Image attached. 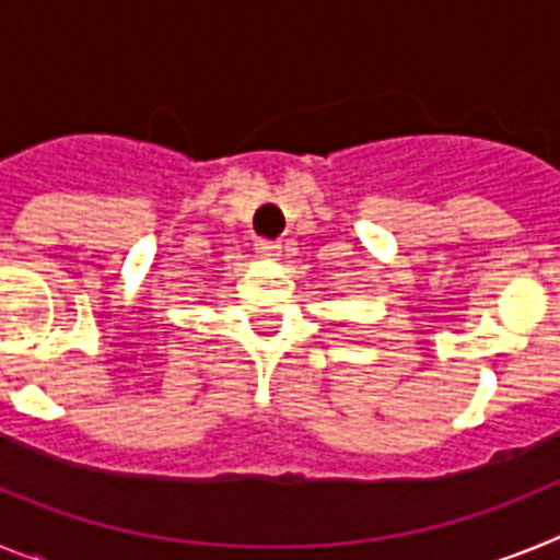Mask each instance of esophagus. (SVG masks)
<instances>
[{
    "instance_id": "esophagus-1",
    "label": "esophagus",
    "mask_w": 560,
    "mask_h": 560,
    "mask_svg": "<svg viewBox=\"0 0 560 560\" xmlns=\"http://www.w3.org/2000/svg\"><path fill=\"white\" fill-rule=\"evenodd\" d=\"M255 249L264 257H277L280 255V241H269V237H257Z\"/></svg>"
}]
</instances>
